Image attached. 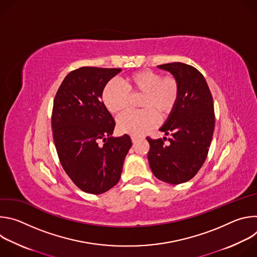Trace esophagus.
Returning <instances> with one entry per match:
<instances>
[{
    "label": "esophagus",
    "mask_w": 257,
    "mask_h": 257,
    "mask_svg": "<svg viewBox=\"0 0 257 257\" xmlns=\"http://www.w3.org/2000/svg\"><path fill=\"white\" fill-rule=\"evenodd\" d=\"M131 139H132V142L135 144V143L139 140V137H137V136H132V137H131Z\"/></svg>",
    "instance_id": "esophagus-1"
}]
</instances>
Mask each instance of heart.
Wrapping results in <instances>:
<instances>
[{"instance_id": "1", "label": "heart", "mask_w": 257, "mask_h": 257, "mask_svg": "<svg viewBox=\"0 0 257 257\" xmlns=\"http://www.w3.org/2000/svg\"><path fill=\"white\" fill-rule=\"evenodd\" d=\"M178 81L172 77H163L152 70L132 73L124 80H109L101 91V101L109 113L118 114L127 107L130 94H143L140 106L142 111H128L117 119L120 132L132 136H141L156 127L159 116L166 117L174 109L179 98Z\"/></svg>"}]
</instances>
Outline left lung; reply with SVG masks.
Masks as SVG:
<instances>
[{
    "label": "left lung",
    "mask_w": 257,
    "mask_h": 257,
    "mask_svg": "<svg viewBox=\"0 0 257 257\" xmlns=\"http://www.w3.org/2000/svg\"><path fill=\"white\" fill-rule=\"evenodd\" d=\"M170 72L178 81V101L160 128L172 135L168 145L163 139L148 137V155L154 175L169 184H181L192 179L202 167L214 130L213 100L201 73L184 63L158 66Z\"/></svg>",
    "instance_id": "obj_1"
}]
</instances>
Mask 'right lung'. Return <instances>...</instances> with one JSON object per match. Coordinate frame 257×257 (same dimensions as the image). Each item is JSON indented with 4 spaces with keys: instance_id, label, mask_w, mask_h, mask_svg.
Returning a JSON list of instances; mask_svg holds the SVG:
<instances>
[{
    "instance_id": "obj_1",
    "label": "right lung",
    "mask_w": 257,
    "mask_h": 257,
    "mask_svg": "<svg viewBox=\"0 0 257 257\" xmlns=\"http://www.w3.org/2000/svg\"><path fill=\"white\" fill-rule=\"evenodd\" d=\"M120 72L96 67L72 71L54 99L52 128L61 165L86 193L101 194L117 184L132 145L127 134L112 137L115 121L101 101L104 85Z\"/></svg>"
}]
</instances>
